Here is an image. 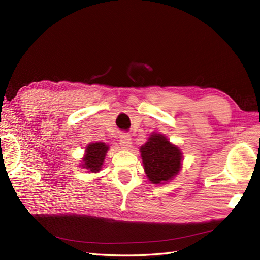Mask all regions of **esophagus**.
<instances>
[{"label":"esophagus","instance_id":"esophagus-1","mask_svg":"<svg viewBox=\"0 0 260 260\" xmlns=\"http://www.w3.org/2000/svg\"><path fill=\"white\" fill-rule=\"evenodd\" d=\"M119 144L121 146L123 150H129L132 147V140H131V136L127 135V134H123L120 136L119 139Z\"/></svg>","mask_w":260,"mask_h":260}]
</instances>
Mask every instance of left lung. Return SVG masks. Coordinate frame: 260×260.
Instances as JSON below:
<instances>
[{
	"label": "left lung",
	"instance_id": "left-lung-1",
	"mask_svg": "<svg viewBox=\"0 0 260 260\" xmlns=\"http://www.w3.org/2000/svg\"><path fill=\"white\" fill-rule=\"evenodd\" d=\"M147 179L153 184H164L173 180L182 169L183 155L179 146L163 134L153 133L140 148Z\"/></svg>",
	"mask_w": 260,
	"mask_h": 260
}]
</instances>
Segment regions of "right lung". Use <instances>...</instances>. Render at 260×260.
<instances>
[{"instance_id": "right-lung-1", "label": "right lung", "mask_w": 260, "mask_h": 260, "mask_svg": "<svg viewBox=\"0 0 260 260\" xmlns=\"http://www.w3.org/2000/svg\"><path fill=\"white\" fill-rule=\"evenodd\" d=\"M109 150V145L104 142H96L87 144L85 155L81 158L80 168L86 169L88 173H98Z\"/></svg>"}]
</instances>
